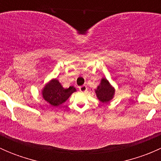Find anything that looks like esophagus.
<instances>
[{"instance_id":"obj_1","label":"esophagus","mask_w":161,"mask_h":161,"mask_svg":"<svg viewBox=\"0 0 161 161\" xmlns=\"http://www.w3.org/2000/svg\"><path fill=\"white\" fill-rule=\"evenodd\" d=\"M79 90H80L81 92H85V91H86L87 90L86 86L83 85V86H79Z\"/></svg>"}]
</instances>
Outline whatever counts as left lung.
Masks as SVG:
<instances>
[{
    "label": "left lung",
    "mask_w": 161,
    "mask_h": 161,
    "mask_svg": "<svg viewBox=\"0 0 161 161\" xmlns=\"http://www.w3.org/2000/svg\"><path fill=\"white\" fill-rule=\"evenodd\" d=\"M97 97L103 103L110 101L114 94V90L106 79H102L100 86L96 90Z\"/></svg>",
    "instance_id": "1"
}]
</instances>
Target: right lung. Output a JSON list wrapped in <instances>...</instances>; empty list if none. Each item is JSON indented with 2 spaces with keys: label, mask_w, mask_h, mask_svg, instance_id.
Wrapping results in <instances>:
<instances>
[{
  "label": "right lung",
  "mask_w": 161,
  "mask_h": 161,
  "mask_svg": "<svg viewBox=\"0 0 161 161\" xmlns=\"http://www.w3.org/2000/svg\"><path fill=\"white\" fill-rule=\"evenodd\" d=\"M75 91L74 86H70L68 89L63 88L57 79H53L43 89V97L50 104L56 107L65 102L72 92Z\"/></svg>",
  "instance_id": "add662e5"
}]
</instances>
